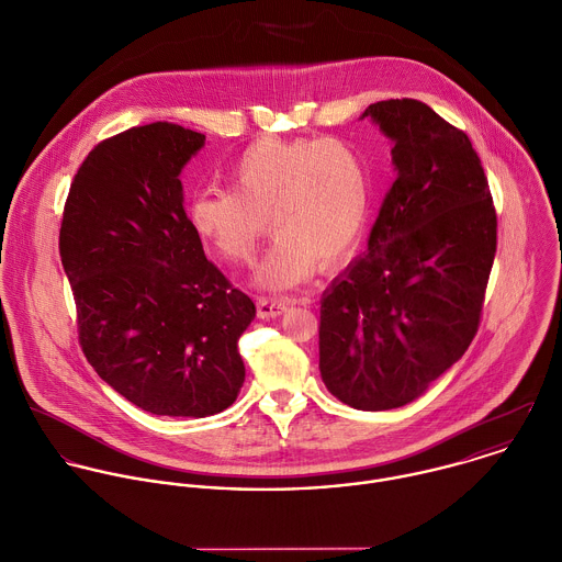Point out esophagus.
Here are the masks:
<instances>
[{
	"label": "esophagus",
	"instance_id": "obj_1",
	"mask_svg": "<svg viewBox=\"0 0 562 562\" xmlns=\"http://www.w3.org/2000/svg\"><path fill=\"white\" fill-rule=\"evenodd\" d=\"M288 307H290V303L283 301V299H266V296L257 299V314H259V318L281 316Z\"/></svg>",
	"mask_w": 562,
	"mask_h": 562
}]
</instances>
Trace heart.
I'll list each match as a JSON object with an SVG mask.
<instances>
[{"label": "heart", "mask_w": 562, "mask_h": 562, "mask_svg": "<svg viewBox=\"0 0 562 562\" xmlns=\"http://www.w3.org/2000/svg\"><path fill=\"white\" fill-rule=\"evenodd\" d=\"M228 187L191 200L189 226L228 266H248L277 233L255 272L263 290H290L314 270H336L360 248L373 206L367 156L340 138H259L228 167Z\"/></svg>", "instance_id": "obj_1"}]
</instances>
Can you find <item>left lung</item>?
Masks as SVG:
<instances>
[{
    "label": "left lung",
    "mask_w": 562,
    "mask_h": 562,
    "mask_svg": "<svg viewBox=\"0 0 562 562\" xmlns=\"http://www.w3.org/2000/svg\"><path fill=\"white\" fill-rule=\"evenodd\" d=\"M397 176L367 252L321 301L318 369L358 411L419 397L470 347L496 252V211L470 138L415 99L364 110Z\"/></svg>",
    "instance_id": "obj_1"
}]
</instances>
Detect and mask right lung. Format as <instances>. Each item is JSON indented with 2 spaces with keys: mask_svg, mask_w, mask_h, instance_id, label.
Segmentation results:
<instances>
[{
  "mask_svg": "<svg viewBox=\"0 0 562 562\" xmlns=\"http://www.w3.org/2000/svg\"><path fill=\"white\" fill-rule=\"evenodd\" d=\"M202 147L204 134L171 123L99 143L59 231L88 362L154 415H215L246 375L237 342L255 303L206 259L182 206L180 171Z\"/></svg>",
  "mask_w": 562,
  "mask_h": 562,
  "instance_id": "1",
  "label": "right lung"
}]
</instances>
